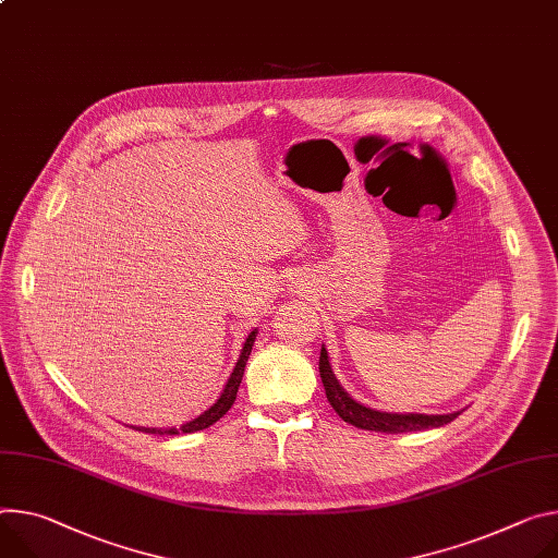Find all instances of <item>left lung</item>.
I'll use <instances>...</instances> for the list:
<instances>
[{
	"label": "left lung",
	"mask_w": 558,
	"mask_h": 558,
	"mask_svg": "<svg viewBox=\"0 0 558 558\" xmlns=\"http://www.w3.org/2000/svg\"><path fill=\"white\" fill-rule=\"evenodd\" d=\"M320 378L325 385L327 400L331 402V408L336 414L359 429H369V432H385V434H404V432H421V429H432V427H442L451 423L461 412L453 414H389V412H376L365 408V404L353 400L336 380L331 365H329V353L323 344L320 349Z\"/></svg>",
	"instance_id": "obj_1"
}]
</instances>
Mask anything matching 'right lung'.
Listing matches in <instances>:
<instances>
[{"mask_svg": "<svg viewBox=\"0 0 558 558\" xmlns=\"http://www.w3.org/2000/svg\"><path fill=\"white\" fill-rule=\"evenodd\" d=\"M256 329H253L251 333H248V338H246V342H244V347H242V353H240V361L235 363V369H233V374H231V378H229V383L225 385V391L220 393V398L211 404V408L207 410V412H202L197 418H193V421H189V423H184V425H180V427H171V429H148V427H135L137 432H148V434H160V436H175V434H193V432H199V429H207V427H211L214 423H218L229 410H231V404H233V400H235V393H238V387H240V383H242V374H244V365H246V361H248V356H251V347H253V342H256Z\"/></svg>", "mask_w": 558, "mask_h": 558, "instance_id": "obj_1", "label": "right lung"}]
</instances>
